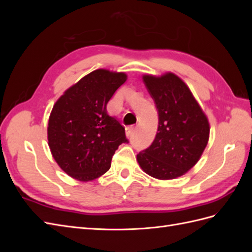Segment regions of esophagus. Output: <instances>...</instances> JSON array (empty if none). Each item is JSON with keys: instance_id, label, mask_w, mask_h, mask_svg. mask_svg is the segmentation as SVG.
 <instances>
[{"instance_id": "obj_1", "label": "esophagus", "mask_w": 252, "mask_h": 252, "mask_svg": "<svg viewBox=\"0 0 252 252\" xmlns=\"http://www.w3.org/2000/svg\"><path fill=\"white\" fill-rule=\"evenodd\" d=\"M135 130V127L134 126H130V127H127L126 128V135L128 136V138H130V136L133 134Z\"/></svg>"}]
</instances>
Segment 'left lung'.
<instances>
[{
    "label": "left lung",
    "instance_id": "left-lung-1",
    "mask_svg": "<svg viewBox=\"0 0 252 252\" xmlns=\"http://www.w3.org/2000/svg\"><path fill=\"white\" fill-rule=\"evenodd\" d=\"M143 81L158 114L156 138L136 156L150 177L172 180L185 174L199 161L209 140V122L191 91L178 75L145 74Z\"/></svg>",
    "mask_w": 252,
    "mask_h": 252
}]
</instances>
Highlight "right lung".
I'll use <instances>...</instances> for the list:
<instances>
[{
  "label": "right lung",
  "instance_id": "obj_1",
  "mask_svg": "<svg viewBox=\"0 0 252 252\" xmlns=\"http://www.w3.org/2000/svg\"><path fill=\"white\" fill-rule=\"evenodd\" d=\"M127 80L124 72L96 69L82 78L53 105L47 135L53 158L71 178L89 182L110 168L111 158L128 140L125 128L106 106Z\"/></svg>",
  "mask_w": 252,
  "mask_h": 252
}]
</instances>
